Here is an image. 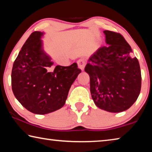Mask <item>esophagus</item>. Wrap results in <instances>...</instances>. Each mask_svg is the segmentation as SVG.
<instances>
[{
	"instance_id": "1",
	"label": "esophagus",
	"mask_w": 152,
	"mask_h": 152,
	"mask_svg": "<svg viewBox=\"0 0 152 152\" xmlns=\"http://www.w3.org/2000/svg\"><path fill=\"white\" fill-rule=\"evenodd\" d=\"M77 64H78V68L80 69L82 71H83L86 64V61L84 60V59H80V60H78V61H77Z\"/></svg>"
}]
</instances>
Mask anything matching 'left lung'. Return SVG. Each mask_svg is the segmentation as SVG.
I'll use <instances>...</instances> for the list:
<instances>
[{"label":"left lung","mask_w":152,"mask_h":152,"mask_svg":"<svg viewBox=\"0 0 152 152\" xmlns=\"http://www.w3.org/2000/svg\"><path fill=\"white\" fill-rule=\"evenodd\" d=\"M106 43L88 59L84 68L91 93L101 109L119 113L132 106L140 95L141 75L138 60L120 33L105 30Z\"/></svg>","instance_id":"1"}]
</instances>
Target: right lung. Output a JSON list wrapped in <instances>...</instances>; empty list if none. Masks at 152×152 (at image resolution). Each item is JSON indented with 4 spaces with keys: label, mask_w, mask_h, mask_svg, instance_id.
Wrapping results in <instances>:
<instances>
[{
    "label": "right lung",
    "mask_w": 152,
    "mask_h": 152,
    "mask_svg": "<svg viewBox=\"0 0 152 152\" xmlns=\"http://www.w3.org/2000/svg\"><path fill=\"white\" fill-rule=\"evenodd\" d=\"M43 34L40 31L31 34L14 61L11 73L15 98L25 109L37 115L61 109L72 84L81 72L76 63L51 68L53 62L43 49L41 38Z\"/></svg>",
    "instance_id": "add662e5"
}]
</instances>
